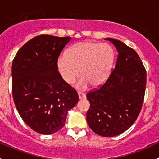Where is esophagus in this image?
Masks as SVG:
<instances>
[{
    "label": "esophagus",
    "mask_w": 159,
    "mask_h": 159,
    "mask_svg": "<svg viewBox=\"0 0 159 159\" xmlns=\"http://www.w3.org/2000/svg\"><path fill=\"white\" fill-rule=\"evenodd\" d=\"M78 97H79V99H84L86 98L85 94L82 92H78Z\"/></svg>",
    "instance_id": "34e87169"
}]
</instances>
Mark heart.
<instances>
[{
	"instance_id": "heart-1",
	"label": "heart",
	"mask_w": 159,
	"mask_h": 159,
	"mask_svg": "<svg viewBox=\"0 0 159 159\" xmlns=\"http://www.w3.org/2000/svg\"><path fill=\"white\" fill-rule=\"evenodd\" d=\"M115 59V51L108 44L82 41L72 45L66 56L57 60V69L68 84L75 82L80 75L81 78L77 88L84 89L89 84L98 86L109 75Z\"/></svg>"
}]
</instances>
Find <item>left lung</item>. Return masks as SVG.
I'll list each match as a JSON object with an SVG mask.
<instances>
[{"label":"left lung","mask_w":159,"mask_h":159,"mask_svg":"<svg viewBox=\"0 0 159 159\" xmlns=\"http://www.w3.org/2000/svg\"><path fill=\"white\" fill-rule=\"evenodd\" d=\"M118 55L109 77L87 96L90 108L86 119L90 129L103 137H113L128 130L137 119L145 97L146 70L139 54L118 40L105 38Z\"/></svg>","instance_id":"left-lung-1"}]
</instances>
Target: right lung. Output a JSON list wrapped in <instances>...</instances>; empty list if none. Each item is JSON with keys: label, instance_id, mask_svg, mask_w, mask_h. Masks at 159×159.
<instances>
[{"label": "right lung", "instance_id": "1", "mask_svg": "<svg viewBox=\"0 0 159 159\" xmlns=\"http://www.w3.org/2000/svg\"><path fill=\"white\" fill-rule=\"evenodd\" d=\"M70 37L42 34L25 43L12 63V94L23 121L34 131L51 134L65 125L78 102L77 91L57 70V59Z\"/></svg>", "mask_w": 159, "mask_h": 159}]
</instances>
